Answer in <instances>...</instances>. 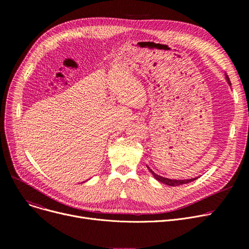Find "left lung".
<instances>
[{
  "label": "left lung",
  "instance_id": "obj_1",
  "mask_svg": "<svg viewBox=\"0 0 249 249\" xmlns=\"http://www.w3.org/2000/svg\"><path fill=\"white\" fill-rule=\"evenodd\" d=\"M225 76H226V81L228 82V85L231 86L230 80H229V77H228V75L226 73H225ZM147 168H148V171L153 175V177H154V178L156 180H159V181L162 182V184L167 185V186H171V187H177V186H179V185H185V184H188V182H191V181L197 179L199 178V177L198 178H188V179H172V178H163L161 176L156 175L149 166H147Z\"/></svg>",
  "mask_w": 249,
  "mask_h": 249
}]
</instances>
